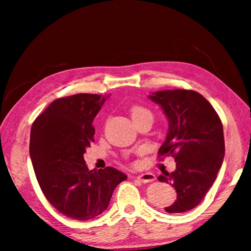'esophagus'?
I'll list each match as a JSON object with an SVG mask.
<instances>
[{"mask_svg":"<svg viewBox=\"0 0 251 251\" xmlns=\"http://www.w3.org/2000/svg\"><path fill=\"white\" fill-rule=\"evenodd\" d=\"M137 178L142 182H151L156 179V176L152 173H144L137 176Z\"/></svg>","mask_w":251,"mask_h":251,"instance_id":"1","label":"esophagus"}]
</instances>
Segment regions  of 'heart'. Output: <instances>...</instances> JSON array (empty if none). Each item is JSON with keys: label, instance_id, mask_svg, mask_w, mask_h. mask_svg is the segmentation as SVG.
Here are the masks:
<instances>
[{"label": "heart", "instance_id": "heart-1", "mask_svg": "<svg viewBox=\"0 0 251 251\" xmlns=\"http://www.w3.org/2000/svg\"><path fill=\"white\" fill-rule=\"evenodd\" d=\"M130 113H131V118H133V120L134 118L141 117L144 115H151V110L147 109L146 107H144V106H134V107L131 108Z\"/></svg>", "mask_w": 251, "mask_h": 251}]
</instances>
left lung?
Here are the masks:
<instances>
[{
	"label": "left lung",
	"mask_w": 251,
	"mask_h": 251,
	"mask_svg": "<svg viewBox=\"0 0 251 251\" xmlns=\"http://www.w3.org/2000/svg\"><path fill=\"white\" fill-rule=\"evenodd\" d=\"M150 99L168 118L166 141L158 157L173 156L175 172L158 177L175 188L176 201L167 212H185L201 202L217 177L225 156L222 121L205 97L189 90L159 91Z\"/></svg>",
	"instance_id": "1"
}]
</instances>
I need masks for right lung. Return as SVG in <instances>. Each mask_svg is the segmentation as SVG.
I'll return each instance as SVG.
<instances>
[{
	"label": "right lung",
	"instance_id": "1",
	"mask_svg": "<svg viewBox=\"0 0 251 251\" xmlns=\"http://www.w3.org/2000/svg\"><path fill=\"white\" fill-rule=\"evenodd\" d=\"M105 100V96L86 93L57 99L31 128L29 156L42 192L55 209L75 220L100 215L114 189L127 179L113 167L90 171L84 160L94 142L92 123Z\"/></svg>",
	"mask_w": 251,
	"mask_h": 251
}]
</instances>
